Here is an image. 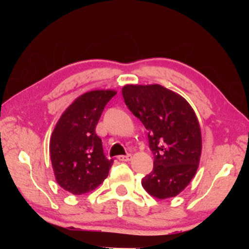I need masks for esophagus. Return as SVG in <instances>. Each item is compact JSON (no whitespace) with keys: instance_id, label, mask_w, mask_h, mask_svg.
<instances>
[{"instance_id":"obj_1","label":"esophagus","mask_w":249,"mask_h":249,"mask_svg":"<svg viewBox=\"0 0 249 249\" xmlns=\"http://www.w3.org/2000/svg\"><path fill=\"white\" fill-rule=\"evenodd\" d=\"M118 160L119 161H122V162H128L131 160V155L128 154V155H119L118 156Z\"/></svg>"}]
</instances>
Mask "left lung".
Wrapping results in <instances>:
<instances>
[{
    "mask_svg": "<svg viewBox=\"0 0 249 249\" xmlns=\"http://www.w3.org/2000/svg\"><path fill=\"white\" fill-rule=\"evenodd\" d=\"M122 96L148 131L153 171L142 185L159 199L181 193L195 176L202 153V134L195 112L182 96L161 85H125Z\"/></svg>",
    "mask_w": 249,
    "mask_h": 249,
    "instance_id": "1",
    "label": "left lung"
}]
</instances>
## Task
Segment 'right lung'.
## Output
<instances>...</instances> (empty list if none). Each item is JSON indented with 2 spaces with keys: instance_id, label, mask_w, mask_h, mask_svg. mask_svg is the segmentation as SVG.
I'll return each mask as SVG.
<instances>
[{
  "instance_id": "add662e5",
  "label": "right lung",
  "mask_w": 249,
  "mask_h": 249,
  "mask_svg": "<svg viewBox=\"0 0 249 249\" xmlns=\"http://www.w3.org/2000/svg\"><path fill=\"white\" fill-rule=\"evenodd\" d=\"M117 91L91 90L76 98L63 112L50 141L56 182L73 195L91 192L107 179L113 160L105 158L95 132L105 105Z\"/></svg>"
}]
</instances>
